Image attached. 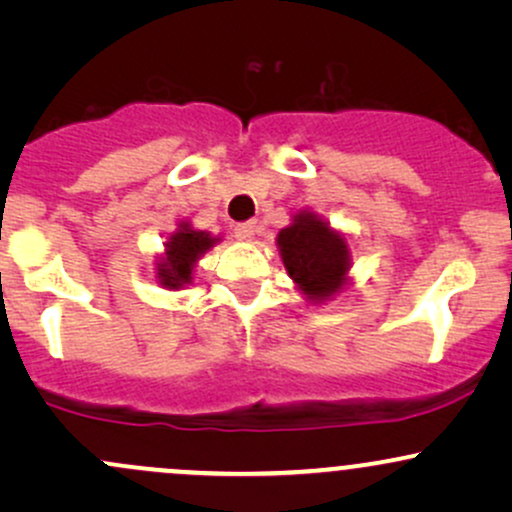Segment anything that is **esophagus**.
I'll return each mask as SVG.
<instances>
[{"instance_id":"esophagus-1","label":"esophagus","mask_w":512,"mask_h":512,"mask_svg":"<svg viewBox=\"0 0 512 512\" xmlns=\"http://www.w3.org/2000/svg\"><path fill=\"white\" fill-rule=\"evenodd\" d=\"M233 231H236V236L238 238H243V240H252L257 236V221L255 219H250V221H240V223H236V228H233Z\"/></svg>"}]
</instances>
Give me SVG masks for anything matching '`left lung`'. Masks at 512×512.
<instances>
[{
  "mask_svg": "<svg viewBox=\"0 0 512 512\" xmlns=\"http://www.w3.org/2000/svg\"><path fill=\"white\" fill-rule=\"evenodd\" d=\"M286 272L308 298L325 301L344 286L349 269L346 240L315 214H298L276 238Z\"/></svg>",
  "mask_w": 512,
  "mask_h": 512,
  "instance_id": "8db88e82",
  "label": "left lung"
}]
</instances>
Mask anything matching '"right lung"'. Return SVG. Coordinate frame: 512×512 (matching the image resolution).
<instances>
[{"instance_id":"add662e5","label":"right lung","mask_w":512,"mask_h":512,"mask_svg":"<svg viewBox=\"0 0 512 512\" xmlns=\"http://www.w3.org/2000/svg\"><path fill=\"white\" fill-rule=\"evenodd\" d=\"M216 238H209V233L192 231L187 223H182L180 231L173 233L166 243V257L158 264V281L168 289H180V286L192 281V267L204 255Z\"/></svg>"}]
</instances>
